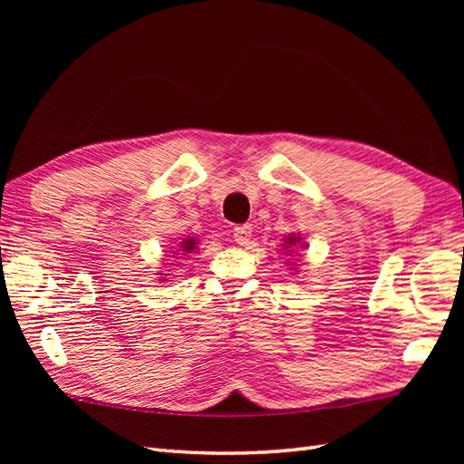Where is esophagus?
Here are the masks:
<instances>
[{
	"label": "esophagus",
	"instance_id": "obj_1",
	"mask_svg": "<svg viewBox=\"0 0 464 464\" xmlns=\"http://www.w3.org/2000/svg\"><path fill=\"white\" fill-rule=\"evenodd\" d=\"M251 233H253V227L251 225H239L233 229V239L237 241L239 245H247L251 239Z\"/></svg>",
	"mask_w": 464,
	"mask_h": 464
}]
</instances>
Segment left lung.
Returning <instances> with one entry per match:
<instances>
[{
  "mask_svg": "<svg viewBox=\"0 0 464 464\" xmlns=\"http://www.w3.org/2000/svg\"><path fill=\"white\" fill-rule=\"evenodd\" d=\"M295 243H299V239H297V237H289L287 245H291V247H293V245H295ZM287 255H289V253H287Z\"/></svg>",
  "mask_w": 464,
  "mask_h": 464,
  "instance_id": "left-lung-1",
  "label": "left lung"
}]
</instances>
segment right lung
Segmentation results:
<instances>
[{"label":"right lung","instance_id":"1","mask_svg":"<svg viewBox=\"0 0 464 464\" xmlns=\"http://www.w3.org/2000/svg\"><path fill=\"white\" fill-rule=\"evenodd\" d=\"M181 247H183V249H179V251H185V253L193 251V249H195V239H187V241H183V243H181Z\"/></svg>","mask_w":464,"mask_h":464}]
</instances>
